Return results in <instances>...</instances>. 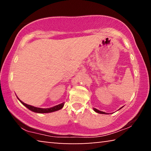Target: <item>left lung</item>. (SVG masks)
I'll return each instance as SVG.
<instances>
[{
	"instance_id": "1",
	"label": "left lung",
	"mask_w": 151,
	"mask_h": 151,
	"mask_svg": "<svg viewBox=\"0 0 151 151\" xmlns=\"http://www.w3.org/2000/svg\"><path fill=\"white\" fill-rule=\"evenodd\" d=\"M122 107H121V109H122ZM93 110L94 111H95L96 112H98V113H100V114H107V113L106 112H103V111H99L98 109H95V108H93Z\"/></svg>"
}]
</instances>
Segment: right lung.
Listing matches in <instances>:
<instances>
[{"label":"right lung","instance_id":"right-lung-1","mask_svg":"<svg viewBox=\"0 0 151 151\" xmlns=\"http://www.w3.org/2000/svg\"><path fill=\"white\" fill-rule=\"evenodd\" d=\"M18 98V97H17ZM18 99L20 101V103H21L24 106L27 107V109H29L30 111L35 112H37V113H49V112H52L55 111H58V110L61 109L63 107L64 104H65V103H63L61 104H58V105H56L53 107H50V108H48V109H42V108H39V107H35L31 105H29V104H27L26 103H23V102L21 101L20 99L18 98Z\"/></svg>","mask_w":151,"mask_h":151}]
</instances>
